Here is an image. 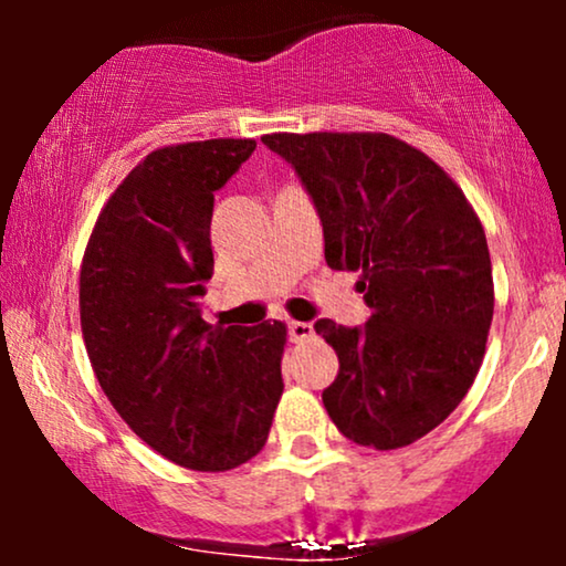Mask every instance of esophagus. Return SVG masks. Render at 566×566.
I'll return each instance as SVG.
<instances>
[{"mask_svg":"<svg viewBox=\"0 0 566 566\" xmlns=\"http://www.w3.org/2000/svg\"><path fill=\"white\" fill-rule=\"evenodd\" d=\"M287 333H290L292 343H301V340H305V337L314 335V324H311V322H290Z\"/></svg>","mask_w":566,"mask_h":566,"instance_id":"esophagus-1","label":"esophagus"}]
</instances>
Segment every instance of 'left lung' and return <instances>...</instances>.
I'll return each instance as SVG.
<instances>
[{"label": "left lung", "mask_w": 566, "mask_h": 566, "mask_svg": "<svg viewBox=\"0 0 566 566\" xmlns=\"http://www.w3.org/2000/svg\"><path fill=\"white\" fill-rule=\"evenodd\" d=\"M316 207L324 261L361 271L369 319L314 329L335 348L322 401L343 437L375 450L433 431L469 394L484 359L495 292L486 237L437 161L386 133H274Z\"/></svg>", "instance_id": "left-lung-1"}]
</instances>
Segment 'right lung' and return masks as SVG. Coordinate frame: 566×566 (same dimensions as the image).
Returning <instances> with one entry per match:
<instances>
[{"label":"right lung","mask_w":566,"mask_h":566,"mask_svg":"<svg viewBox=\"0 0 566 566\" xmlns=\"http://www.w3.org/2000/svg\"><path fill=\"white\" fill-rule=\"evenodd\" d=\"M255 140L159 148L122 180L90 237L80 314L95 378L151 450L197 471H229L261 452L284 391L282 322L201 319L216 258V191Z\"/></svg>","instance_id":"1"}]
</instances>
